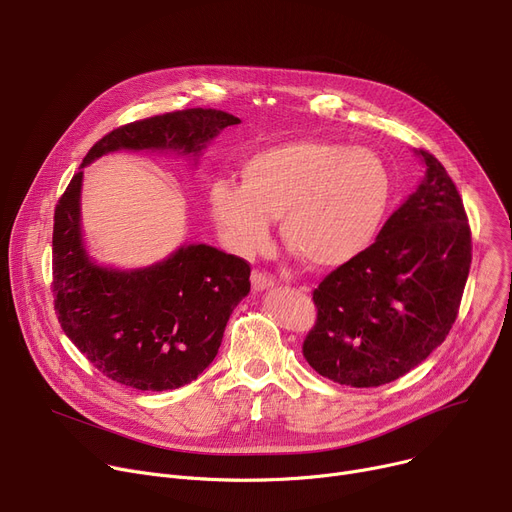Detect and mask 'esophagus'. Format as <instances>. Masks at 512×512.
<instances>
[{"label":"esophagus","instance_id":"1","mask_svg":"<svg viewBox=\"0 0 512 512\" xmlns=\"http://www.w3.org/2000/svg\"><path fill=\"white\" fill-rule=\"evenodd\" d=\"M251 284H253V290H255V292H263V290L273 288L275 277L269 275V273H265V271H253V273H251Z\"/></svg>","mask_w":512,"mask_h":512}]
</instances>
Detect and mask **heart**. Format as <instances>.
I'll use <instances>...</instances> for the list:
<instances>
[{
  "instance_id": "b5f03b06",
  "label": "heart",
  "mask_w": 512,
  "mask_h": 512,
  "mask_svg": "<svg viewBox=\"0 0 512 512\" xmlns=\"http://www.w3.org/2000/svg\"><path fill=\"white\" fill-rule=\"evenodd\" d=\"M392 179L369 149L331 141H288L255 151L241 163V185L216 181L210 216L226 243L251 255L280 218L288 249L314 269L359 257L386 218Z\"/></svg>"
}]
</instances>
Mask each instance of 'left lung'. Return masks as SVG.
Segmentation results:
<instances>
[{
  "label": "left lung",
  "mask_w": 512,
  "mask_h": 512,
  "mask_svg": "<svg viewBox=\"0 0 512 512\" xmlns=\"http://www.w3.org/2000/svg\"><path fill=\"white\" fill-rule=\"evenodd\" d=\"M418 190L388 218L374 245L312 292L316 320L302 353L341 386L402 378L449 335L472 265L461 196L435 155Z\"/></svg>",
  "instance_id": "obj_1"
}]
</instances>
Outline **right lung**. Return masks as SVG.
Returning <instances> with one entry per match:
<instances>
[{
  "label": "right lung",
  "mask_w": 512,
  "mask_h": 512,
  "mask_svg": "<svg viewBox=\"0 0 512 512\" xmlns=\"http://www.w3.org/2000/svg\"><path fill=\"white\" fill-rule=\"evenodd\" d=\"M222 110L188 108L114 128L81 167L118 149H173L198 155L226 126ZM83 171L55 208L53 296L65 335L102 374L136 390H175L212 363L226 322L251 290V265L208 245H188L136 271L96 265L83 249L79 196Z\"/></svg>",
  "instance_id": "right-lung-1"
}]
</instances>
